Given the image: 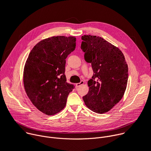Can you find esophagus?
I'll return each instance as SVG.
<instances>
[{
  "mask_svg": "<svg viewBox=\"0 0 151 151\" xmlns=\"http://www.w3.org/2000/svg\"><path fill=\"white\" fill-rule=\"evenodd\" d=\"M84 81H81V82H80V83H77V84H76V87H78L81 86V85L84 84Z\"/></svg>",
  "mask_w": 151,
  "mask_h": 151,
  "instance_id": "34e87169",
  "label": "esophagus"
}]
</instances>
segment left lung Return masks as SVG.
Returning a JSON list of instances; mask_svg holds the SVG:
<instances>
[{
	"instance_id": "obj_1",
	"label": "left lung",
	"mask_w": 151,
	"mask_h": 151,
	"mask_svg": "<svg viewBox=\"0 0 151 151\" xmlns=\"http://www.w3.org/2000/svg\"><path fill=\"white\" fill-rule=\"evenodd\" d=\"M81 48L84 59L91 64L92 78L88 93L83 99L86 106L97 113L111 110L123 97L128 79V67L122 52L100 37L83 35Z\"/></svg>"
}]
</instances>
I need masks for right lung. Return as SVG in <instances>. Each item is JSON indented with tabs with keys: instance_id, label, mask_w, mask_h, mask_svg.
Here are the masks:
<instances>
[{
	"instance_id": "right-lung-1",
	"label": "right lung",
	"mask_w": 151,
	"mask_h": 151,
	"mask_svg": "<svg viewBox=\"0 0 151 151\" xmlns=\"http://www.w3.org/2000/svg\"><path fill=\"white\" fill-rule=\"evenodd\" d=\"M75 37L54 36L37 44L25 64L23 81L32 103L42 113L54 115L65 106L74 88L66 82L65 59L76 46Z\"/></svg>"
}]
</instances>
